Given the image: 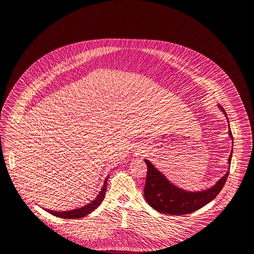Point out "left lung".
Returning a JSON list of instances; mask_svg holds the SVG:
<instances>
[{"mask_svg": "<svg viewBox=\"0 0 254 254\" xmlns=\"http://www.w3.org/2000/svg\"><path fill=\"white\" fill-rule=\"evenodd\" d=\"M222 112L227 117V113L224 108L221 107ZM227 122L229 123L228 119ZM229 126V124H228ZM228 133L230 138L233 140V135L229 128ZM232 151L228 158V164L231 162ZM147 164V177L144 197L147 202L158 212L169 215H185L200 209L208 202L214 200L217 195L221 192L222 188L227 182L229 174V168L224 177H222L216 185L206 190L202 191H187L179 188L171 184L166 177L152 164L151 161L144 160ZM230 167V165H229Z\"/></svg>", "mask_w": 254, "mask_h": 254, "instance_id": "obj_1", "label": "left lung"}]
</instances>
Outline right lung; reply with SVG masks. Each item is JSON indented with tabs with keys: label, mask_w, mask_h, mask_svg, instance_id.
<instances>
[{
	"label": "right lung",
	"mask_w": 254,
	"mask_h": 254,
	"mask_svg": "<svg viewBox=\"0 0 254 254\" xmlns=\"http://www.w3.org/2000/svg\"><path fill=\"white\" fill-rule=\"evenodd\" d=\"M109 177V176H108ZM108 177L104 181L103 187L101 188V191L99 192V194L96 196V198H94V200H92L90 203H87L86 205L76 208V209H72L69 211H54V210H50V209H45L47 210L49 213L53 214L56 217L59 218H64V219H78V218H83L85 216H87L88 214L92 213L94 209H96L100 203L103 201L105 198V194H106V190H107V180Z\"/></svg>",
	"instance_id": "1"
}]
</instances>
